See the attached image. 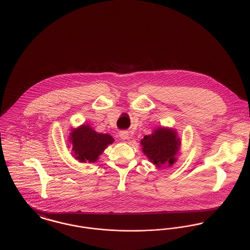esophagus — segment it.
Here are the masks:
<instances>
[{"instance_id": "1", "label": "esophagus", "mask_w": 250, "mask_h": 250, "mask_svg": "<svg viewBox=\"0 0 250 250\" xmlns=\"http://www.w3.org/2000/svg\"><path fill=\"white\" fill-rule=\"evenodd\" d=\"M119 137L122 139V140H128L129 138V132L128 131H121L119 132Z\"/></svg>"}]
</instances>
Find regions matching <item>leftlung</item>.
I'll return each mask as SVG.
<instances>
[{"mask_svg": "<svg viewBox=\"0 0 250 250\" xmlns=\"http://www.w3.org/2000/svg\"><path fill=\"white\" fill-rule=\"evenodd\" d=\"M177 136V132L170 128L160 127L154 130L141 141L144 155L157 167H171L177 160L176 155L181 145Z\"/></svg>", "mask_w": 250, "mask_h": 250, "instance_id": "8db88e82", "label": "left lung"}]
</instances>
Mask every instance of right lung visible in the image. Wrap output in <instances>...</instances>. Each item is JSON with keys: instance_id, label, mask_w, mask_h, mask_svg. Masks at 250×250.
Wrapping results in <instances>:
<instances>
[{"instance_id": "1", "label": "right lung", "mask_w": 250, "mask_h": 250, "mask_svg": "<svg viewBox=\"0 0 250 250\" xmlns=\"http://www.w3.org/2000/svg\"><path fill=\"white\" fill-rule=\"evenodd\" d=\"M113 142L111 136L95 132L88 124L73 129L69 137L73 156L81 163H95L107 145Z\"/></svg>"}]
</instances>
